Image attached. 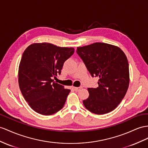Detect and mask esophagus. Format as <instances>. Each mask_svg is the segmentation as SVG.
I'll use <instances>...</instances> for the list:
<instances>
[{"label": "esophagus", "instance_id": "esophagus-1", "mask_svg": "<svg viewBox=\"0 0 148 148\" xmlns=\"http://www.w3.org/2000/svg\"><path fill=\"white\" fill-rule=\"evenodd\" d=\"M82 88V87H79V88H74V89L75 91H79V90H80Z\"/></svg>", "mask_w": 148, "mask_h": 148}]
</instances>
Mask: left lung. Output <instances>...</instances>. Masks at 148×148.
Masks as SVG:
<instances>
[{"mask_svg": "<svg viewBox=\"0 0 148 148\" xmlns=\"http://www.w3.org/2000/svg\"><path fill=\"white\" fill-rule=\"evenodd\" d=\"M77 53L92 77L99 78L98 87L88 88L89 96L83 101L85 108L96 114H104L117 108L130 84L126 56L116 45L95 42L77 48Z\"/></svg>", "mask_w": 148, "mask_h": 148, "instance_id": "left-lung-1", "label": "left lung"}]
</instances>
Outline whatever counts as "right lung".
<instances>
[{
  "mask_svg": "<svg viewBox=\"0 0 148 148\" xmlns=\"http://www.w3.org/2000/svg\"><path fill=\"white\" fill-rule=\"evenodd\" d=\"M73 47L51 43H33L25 49L18 66V85L29 106L42 115L61 109L70 89L54 81L64 62L74 54Z\"/></svg>",
  "mask_w": 148,
  "mask_h": 148,
  "instance_id": "obj_1",
  "label": "right lung"
}]
</instances>
